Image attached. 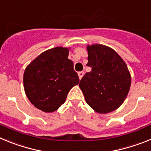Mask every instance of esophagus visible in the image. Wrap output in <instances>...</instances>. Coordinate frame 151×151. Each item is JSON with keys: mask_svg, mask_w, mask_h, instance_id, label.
Listing matches in <instances>:
<instances>
[{"mask_svg": "<svg viewBox=\"0 0 151 151\" xmlns=\"http://www.w3.org/2000/svg\"><path fill=\"white\" fill-rule=\"evenodd\" d=\"M78 78H79V79H81L84 76V72H78Z\"/></svg>", "mask_w": 151, "mask_h": 151, "instance_id": "obj_1", "label": "esophagus"}]
</instances>
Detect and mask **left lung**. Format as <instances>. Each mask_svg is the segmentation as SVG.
Listing matches in <instances>:
<instances>
[{"label":"left lung","instance_id":"1","mask_svg":"<svg viewBox=\"0 0 151 151\" xmlns=\"http://www.w3.org/2000/svg\"><path fill=\"white\" fill-rule=\"evenodd\" d=\"M86 73L79 82L85 101L97 113H107L116 110L127 97L131 75L121 57L113 49L103 45L87 47Z\"/></svg>","mask_w":151,"mask_h":151}]
</instances>
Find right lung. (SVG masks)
<instances>
[{
	"label": "right lung",
	"instance_id": "add662e5",
	"mask_svg": "<svg viewBox=\"0 0 151 151\" xmlns=\"http://www.w3.org/2000/svg\"><path fill=\"white\" fill-rule=\"evenodd\" d=\"M69 48L57 47L41 53L25 69V92L36 108L46 113L57 110L65 102L70 89L79 82L68 59Z\"/></svg>",
	"mask_w": 151,
	"mask_h": 151
}]
</instances>
